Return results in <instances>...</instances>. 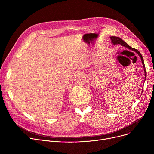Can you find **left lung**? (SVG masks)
<instances>
[{"instance_id":"obj_1","label":"left lung","mask_w":154,"mask_h":154,"mask_svg":"<svg viewBox=\"0 0 154 154\" xmlns=\"http://www.w3.org/2000/svg\"><path fill=\"white\" fill-rule=\"evenodd\" d=\"M110 39H111V40H112V44H114V45H115V44H120L121 45L124 46V47H125L129 48V49H131V50H132V51H135L136 53H137V54H139V55L140 56V59H141V60H142V65H143V67L144 72H145V79H146V77H147V72H146V70H145V64H144V62H143V57H142V56L141 54L140 53V52H139L138 50L135 49V48H132V47H131V46H129L124 41V40H123L122 38H119V37H118L112 36V37H110Z\"/></svg>"}]
</instances>
